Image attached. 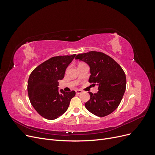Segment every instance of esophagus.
I'll return each instance as SVG.
<instances>
[{"instance_id":"obj_1","label":"esophagus","mask_w":155,"mask_h":155,"mask_svg":"<svg viewBox=\"0 0 155 155\" xmlns=\"http://www.w3.org/2000/svg\"><path fill=\"white\" fill-rule=\"evenodd\" d=\"M82 92V91H81V90H76V94H80Z\"/></svg>"}]
</instances>
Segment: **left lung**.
<instances>
[{"mask_svg": "<svg viewBox=\"0 0 155 155\" xmlns=\"http://www.w3.org/2000/svg\"><path fill=\"white\" fill-rule=\"evenodd\" d=\"M75 59L87 63L91 70L88 82L98 86L97 93L88 92L91 98L85 107L91 113L104 117L114 111L120 105L126 89V76L120 65L108 55L91 51L80 54Z\"/></svg>", "mask_w": 155, "mask_h": 155, "instance_id": "left-lung-1", "label": "left lung"}]
</instances>
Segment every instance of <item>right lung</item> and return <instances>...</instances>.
<instances>
[{
	"label": "right lung",
	"instance_id": "right-lung-1",
	"mask_svg": "<svg viewBox=\"0 0 155 155\" xmlns=\"http://www.w3.org/2000/svg\"><path fill=\"white\" fill-rule=\"evenodd\" d=\"M76 54L52 57L37 67L30 75L28 94L31 105L47 120H55L68 109L76 92L58 91L59 80Z\"/></svg>",
	"mask_w": 155,
	"mask_h": 155
}]
</instances>
